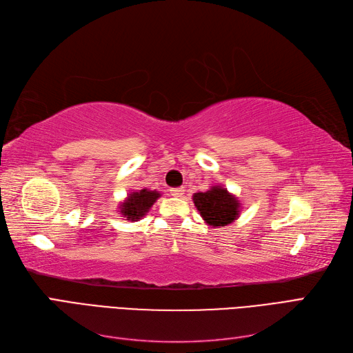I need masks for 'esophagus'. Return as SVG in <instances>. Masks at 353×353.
I'll list each match as a JSON object with an SVG mask.
<instances>
[{"label": "esophagus", "mask_w": 353, "mask_h": 353, "mask_svg": "<svg viewBox=\"0 0 353 353\" xmlns=\"http://www.w3.org/2000/svg\"><path fill=\"white\" fill-rule=\"evenodd\" d=\"M184 187H178V188H172V190H170V194H172L174 197H181V196H183L184 194Z\"/></svg>", "instance_id": "34e87169"}]
</instances>
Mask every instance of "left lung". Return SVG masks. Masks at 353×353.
I'll return each mask as SVG.
<instances>
[{"label":"left lung","instance_id":"obj_1","mask_svg":"<svg viewBox=\"0 0 353 353\" xmlns=\"http://www.w3.org/2000/svg\"><path fill=\"white\" fill-rule=\"evenodd\" d=\"M194 206L208 225L225 227L239 218L240 201L221 185L193 196Z\"/></svg>","mask_w":353,"mask_h":353}]
</instances>
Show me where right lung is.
<instances>
[{
	"instance_id": "add662e5",
	"label": "right lung",
	"mask_w": 353,
	"mask_h": 353,
	"mask_svg": "<svg viewBox=\"0 0 353 353\" xmlns=\"http://www.w3.org/2000/svg\"><path fill=\"white\" fill-rule=\"evenodd\" d=\"M159 197L160 193L156 190L152 191L144 188L140 191H134V193L126 197L125 201L121 203V215L128 221L141 219Z\"/></svg>"
}]
</instances>
